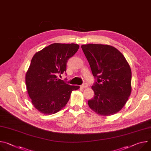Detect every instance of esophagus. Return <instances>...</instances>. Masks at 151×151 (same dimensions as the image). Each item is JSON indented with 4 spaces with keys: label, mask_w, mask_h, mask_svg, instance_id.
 <instances>
[{
    "label": "esophagus",
    "mask_w": 151,
    "mask_h": 151,
    "mask_svg": "<svg viewBox=\"0 0 151 151\" xmlns=\"http://www.w3.org/2000/svg\"><path fill=\"white\" fill-rule=\"evenodd\" d=\"M88 87V85L87 83H85L83 84H82L81 85V88H87Z\"/></svg>",
    "instance_id": "34e87169"
}]
</instances>
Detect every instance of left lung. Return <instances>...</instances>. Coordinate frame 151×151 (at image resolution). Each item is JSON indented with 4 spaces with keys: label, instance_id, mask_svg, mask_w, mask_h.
Here are the masks:
<instances>
[{
    "label": "left lung",
    "instance_id": "obj_1",
    "mask_svg": "<svg viewBox=\"0 0 151 151\" xmlns=\"http://www.w3.org/2000/svg\"><path fill=\"white\" fill-rule=\"evenodd\" d=\"M93 76L97 78L88 100L90 109L100 115L110 116L119 111L132 93V70L123 54L109 45L81 46Z\"/></svg>",
    "mask_w": 151,
    "mask_h": 151
}]
</instances>
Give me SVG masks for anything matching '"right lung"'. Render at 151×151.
Here are the masks:
<instances>
[{
    "label": "right lung",
    "instance_id": "right-lung-1",
    "mask_svg": "<svg viewBox=\"0 0 151 151\" xmlns=\"http://www.w3.org/2000/svg\"><path fill=\"white\" fill-rule=\"evenodd\" d=\"M79 48L75 44L54 43L33 55L26 74V85L32 103L40 113L58 112L66 105L72 92L79 88L58 78L66 72L68 60Z\"/></svg>",
    "mask_w": 151,
    "mask_h": 151
}]
</instances>
